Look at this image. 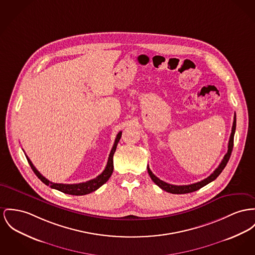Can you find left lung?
Segmentation results:
<instances>
[{"label":"left lung","instance_id":"obj_1","mask_svg":"<svg viewBox=\"0 0 255 255\" xmlns=\"http://www.w3.org/2000/svg\"><path fill=\"white\" fill-rule=\"evenodd\" d=\"M235 130H236V114L234 115V121H233V126H232V131H231V134H230V138H229V142H228V150H227V153L224 155L223 159L221 160V164L219 165V167L217 169L215 170L209 177H207L206 179H204L202 181L198 182V183H195V184H191V185H186V186H175V185H170L167 184L161 180H159L156 176H154V174H153V172L151 171V169L149 168V166L147 167L148 168V173L151 177V179L153 180V183L160 187L161 189L170 192V193H173V194H185V193H189V192H193L195 190H198L200 189L201 187H203L204 186L208 185L209 183L213 182L214 180H216L219 175L222 172V170L224 169V167L226 166L229 158H230V155L232 153V150H233V144H234V134H235Z\"/></svg>","mask_w":255,"mask_h":255}]
</instances>
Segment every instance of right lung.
Listing matches in <instances>:
<instances>
[{"label": "right lung", "instance_id": "add662e5", "mask_svg": "<svg viewBox=\"0 0 255 255\" xmlns=\"http://www.w3.org/2000/svg\"><path fill=\"white\" fill-rule=\"evenodd\" d=\"M121 136H122V131H120L119 133L116 136V139H115V142H114V145L112 147V150L110 152L109 154V157H108V161H107V164H106V167L105 169L103 170L101 175H99L97 178L93 179V180H90V181H87L85 183H80V184H72V185H68V184H55V183H52L49 180H47L45 177H43L36 168L34 167V164L32 163V161L30 160V158L26 155L27 159H28V162L31 166V168L33 169L34 172V174L37 176V178L42 182L44 183L46 186H49V187L54 188V189H57L59 191H62L64 193H67V194H70V195H85V194H89L95 190H97L98 188L102 187L103 184H105L109 178L111 177L112 173H113V169H114V166H113V155L114 153L116 151V148H117V145L119 143L120 139H121Z\"/></svg>", "mask_w": 255, "mask_h": 255}]
</instances>
